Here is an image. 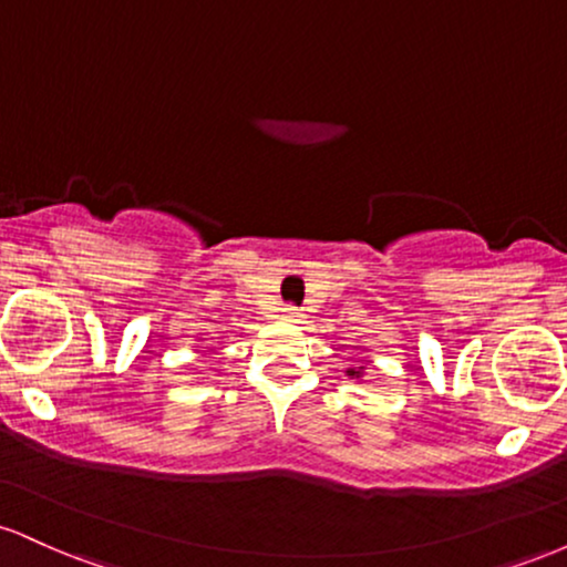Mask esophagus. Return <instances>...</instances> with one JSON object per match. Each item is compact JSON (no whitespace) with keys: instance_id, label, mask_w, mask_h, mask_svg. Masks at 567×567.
Wrapping results in <instances>:
<instances>
[{"instance_id":"obj_1","label":"esophagus","mask_w":567,"mask_h":567,"mask_svg":"<svg viewBox=\"0 0 567 567\" xmlns=\"http://www.w3.org/2000/svg\"><path fill=\"white\" fill-rule=\"evenodd\" d=\"M282 320L303 322V311H298L296 306H285V309H282Z\"/></svg>"}]
</instances>
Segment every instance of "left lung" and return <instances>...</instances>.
<instances>
[{
    "mask_svg": "<svg viewBox=\"0 0 567 567\" xmlns=\"http://www.w3.org/2000/svg\"><path fill=\"white\" fill-rule=\"evenodd\" d=\"M347 375H349V379H354V381H362V375H365V368H360V370H357V368H349V370H347Z\"/></svg>",
    "mask_w": 567,
    "mask_h": 567,
    "instance_id": "obj_1",
    "label": "left lung"
}]
</instances>
